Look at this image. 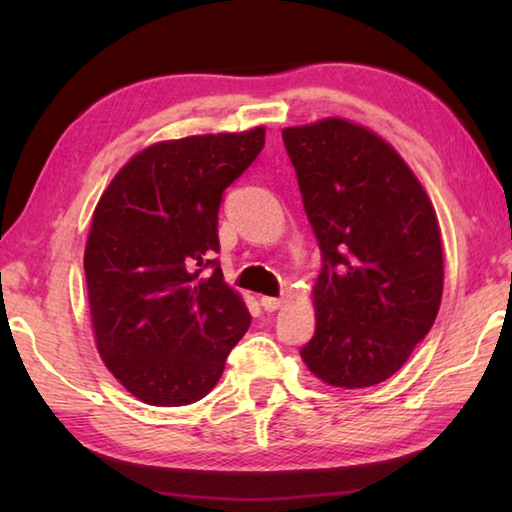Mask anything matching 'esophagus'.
Instances as JSON below:
<instances>
[{"instance_id": "1", "label": "esophagus", "mask_w": 512, "mask_h": 512, "mask_svg": "<svg viewBox=\"0 0 512 512\" xmlns=\"http://www.w3.org/2000/svg\"><path fill=\"white\" fill-rule=\"evenodd\" d=\"M262 307H264V311H275V309H280V305H282V298H271V296H264L262 300Z\"/></svg>"}]
</instances>
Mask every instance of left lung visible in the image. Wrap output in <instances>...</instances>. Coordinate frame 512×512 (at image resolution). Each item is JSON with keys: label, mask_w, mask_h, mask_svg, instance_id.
<instances>
[{"label": "left lung", "mask_w": 512, "mask_h": 512, "mask_svg": "<svg viewBox=\"0 0 512 512\" xmlns=\"http://www.w3.org/2000/svg\"><path fill=\"white\" fill-rule=\"evenodd\" d=\"M323 271L300 350L325 384L366 388L400 370L438 316L443 244L413 171L368 128L329 117L282 131Z\"/></svg>", "instance_id": "left-lung-1"}]
</instances>
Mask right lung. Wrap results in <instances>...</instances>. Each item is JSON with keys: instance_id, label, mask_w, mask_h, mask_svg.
<instances>
[{"instance_id": "right-lung-1", "label": "right lung", "mask_w": 512, "mask_h": 512, "mask_svg": "<svg viewBox=\"0 0 512 512\" xmlns=\"http://www.w3.org/2000/svg\"><path fill=\"white\" fill-rule=\"evenodd\" d=\"M262 126L137 153L99 198L85 246L97 348L137 400L185 406L212 391L250 327L223 280V192L264 149Z\"/></svg>"}]
</instances>
